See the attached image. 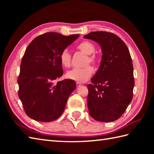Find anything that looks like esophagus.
I'll return each instance as SVG.
<instances>
[{
	"instance_id": "esophagus-1",
	"label": "esophagus",
	"mask_w": 154,
	"mask_h": 154,
	"mask_svg": "<svg viewBox=\"0 0 154 154\" xmlns=\"http://www.w3.org/2000/svg\"><path fill=\"white\" fill-rule=\"evenodd\" d=\"M76 85H77V87H80L81 85V83H80L79 82H77L76 83Z\"/></svg>"
}]
</instances>
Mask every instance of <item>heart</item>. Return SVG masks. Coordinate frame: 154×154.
<instances>
[{"instance_id": "obj_1", "label": "heart", "mask_w": 154, "mask_h": 154, "mask_svg": "<svg viewBox=\"0 0 154 154\" xmlns=\"http://www.w3.org/2000/svg\"><path fill=\"white\" fill-rule=\"evenodd\" d=\"M77 48L85 54L88 55L85 60V65L89 63L94 66L97 65L98 59L93 54L95 51V45L89 41H83L77 45ZM60 60L61 65L65 67H69L71 64V54L67 49H65L61 52ZM93 73V69L90 65H86L82 68H75L69 71L66 73V77L79 83H83L89 79Z\"/></svg>"}]
</instances>
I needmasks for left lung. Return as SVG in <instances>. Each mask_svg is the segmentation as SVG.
<instances>
[{"label":"left lung","instance_id":"obj_1","mask_svg":"<svg viewBox=\"0 0 154 154\" xmlns=\"http://www.w3.org/2000/svg\"><path fill=\"white\" fill-rule=\"evenodd\" d=\"M99 44L103 51L99 69L87 85L91 116L99 122L116 120L133 97V64L125 43L113 33L93 32L84 35Z\"/></svg>","mask_w":154,"mask_h":154}]
</instances>
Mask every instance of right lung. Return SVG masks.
Returning <instances> with one entry per match:
<instances>
[{
	"mask_svg": "<svg viewBox=\"0 0 154 154\" xmlns=\"http://www.w3.org/2000/svg\"><path fill=\"white\" fill-rule=\"evenodd\" d=\"M56 32L38 35L23 55L18 78V97L27 115L36 121L51 122L64 111L70 94L76 88L73 80L54 81L63 73L61 52L79 38Z\"/></svg>",
	"mask_w": 154,
	"mask_h": 154,
	"instance_id": "add662e5",
	"label": "right lung"
}]
</instances>
